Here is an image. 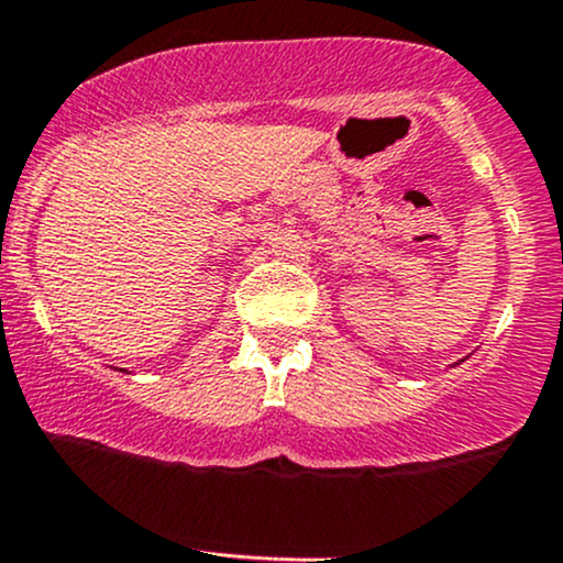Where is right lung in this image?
Instances as JSON below:
<instances>
[{
  "label": "right lung",
  "mask_w": 563,
  "mask_h": 563,
  "mask_svg": "<svg viewBox=\"0 0 563 563\" xmlns=\"http://www.w3.org/2000/svg\"><path fill=\"white\" fill-rule=\"evenodd\" d=\"M120 372H125V368H120ZM125 374H128V372H125Z\"/></svg>",
  "instance_id": "1"
}]
</instances>
